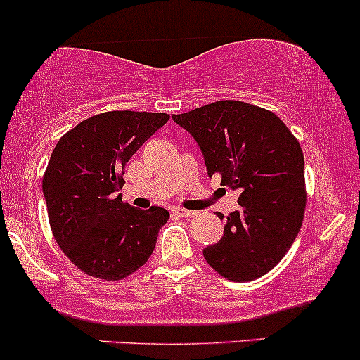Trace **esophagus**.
Returning a JSON list of instances; mask_svg holds the SVG:
<instances>
[{"mask_svg":"<svg viewBox=\"0 0 360 360\" xmlns=\"http://www.w3.org/2000/svg\"><path fill=\"white\" fill-rule=\"evenodd\" d=\"M173 212L176 214V216H180V217H192L193 214V211H187V209H181V207H176V209H173Z\"/></svg>","mask_w":360,"mask_h":360,"instance_id":"34e87169","label":"esophagus"}]
</instances>
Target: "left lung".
Segmentation results:
<instances>
[{
    "mask_svg": "<svg viewBox=\"0 0 360 360\" xmlns=\"http://www.w3.org/2000/svg\"><path fill=\"white\" fill-rule=\"evenodd\" d=\"M172 119L199 144L207 175L217 173L221 184L240 192V209L226 217L223 238L204 248L207 264L234 282L270 272L304 217V156L297 139L274 112L236 100Z\"/></svg>",
    "mask_w": 360,
    "mask_h": 360,
    "instance_id": "left-lung-1",
    "label": "left lung"
}]
</instances>
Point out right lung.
<instances>
[{
  "label": "right lung",
  "mask_w": 360,
  "mask_h": 360,
  "mask_svg": "<svg viewBox=\"0 0 360 360\" xmlns=\"http://www.w3.org/2000/svg\"><path fill=\"white\" fill-rule=\"evenodd\" d=\"M168 114L114 110L93 115L56 144L42 180L52 234L88 276L120 281L151 257L168 211L122 202L124 167L168 122Z\"/></svg>",
  "instance_id": "1"
}]
</instances>
